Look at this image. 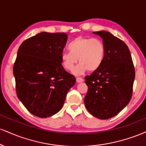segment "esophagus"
<instances>
[{"instance_id": "1", "label": "esophagus", "mask_w": 146, "mask_h": 146, "mask_svg": "<svg viewBox=\"0 0 146 146\" xmlns=\"http://www.w3.org/2000/svg\"><path fill=\"white\" fill-rule=\"evenodd\" d=\"M76 82L78 83H81V82H84V80L82 78H80V77H78V78H76Z\"/></svg>"}]
</instances>
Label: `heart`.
Instances as JSON below:
<instances>
[{
    "mask_svg": "<svg viewBox=\"0 0 146 146\" xmlns=\"http://www.w3.org/2000/svg\"><path fill=\"white\" fill-rule=\"evenodd\" d=\"M68 48L70 52L61 53L62 64L67 71L73 69L78 60L80 64L73 70L75 75L83 74L87 70L95 72L101 67L105 58V46L101 40L79 36L69 43Z\"/></svg>",
    "mask_w": 146,
    "mask_h": 146,
    "instance_id": "heart-1",
    "label": "heart"
}]
</instances>
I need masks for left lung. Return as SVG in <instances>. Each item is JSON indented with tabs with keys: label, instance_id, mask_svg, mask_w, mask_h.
Listing matches in <instances>:
<instances>
[{
	"label": "left lung",
	"instance_id": "1",
	"mask_svg": "<svg viewBox=\"0 0 146 146\" xmlns=\"http://www.w3.org/2000/svg\"><path fill=\"white\" fill-rule=\"evenodd\" d=\"M102 38L105 58L101 67L85 77L88 92L84 104L92 115L108 119L121 111L132 98L135 71L123 41L106 31L93 32Z\"/></svg>",
	"mask_w": 146,
	"mask_h": 146
}]
</instances>
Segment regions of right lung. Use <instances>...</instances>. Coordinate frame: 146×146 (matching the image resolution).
Segmentation results:
<instances>
[{"label":"right lung","mask_w":146,"mask_h":146,"mask_svg":"<svg viewBox=\"0 0 146 146\" xmlns=\"http://www.w3.org/2000/svg\"><path fill=\"white\" fill-rule=\"evenodd\" d=\"M64 33L41 32L22 43L14 65L16 93L25 108L41 118L62 108L75 78L64 70L61 53L67 41Z\"/></svg>","instance_id":"1"}]
</instances>
